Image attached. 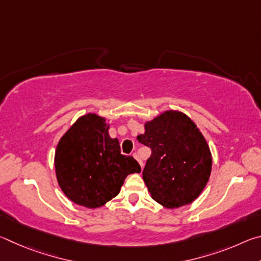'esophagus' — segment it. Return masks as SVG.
<instances>
[{
  "instance_id": "esophagus-1",
  "label": "esophagus",
  "mask_w": 261,
  "mask_h": 261,
  "mask_svg": "<svg viewBox=\"0 0 261 261\" xmlns=\"http://www.w3.org/2000/svg\"><path fill=\"white\" fill-rule=\"evenodd\" d=\"M132 156H134V158L136 159V160H137V161H138V163H139V165H140V167H141V168H143V161H141V160H140V158L138 156V154H137V153H134V155H132Z\"/></svg>"
}]
</instances>
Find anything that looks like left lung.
Returning <instances> with one entry per match:
<instances>
[{
	"mask_svg": "<svg viewBox=\"0 0 261 261\" xmlns=\"http://www.w3.org/2000/svg\"><path fill=\"white\" fill-rule=\"evenodd\" d=\"M137 139L152 149L143 170L151 197L167 208L189 205L200 196L212 171V153L191 118L166 110L144 124Z\"/></svg>",
	"mask_w": 261,
	"mask_h": 261,
	"instance_id": "left-lung-1",
	"label": "left lung"
}]
</instances>
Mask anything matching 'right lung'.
Masks as SVG:
<instances>
[{
  "mask_svg": "<svg viewBox=\"0 0 261 261\" xmlns=\"http://www.w3.org/2000/svg\"><path fill=\"white\" fill-rule=\"evenodd\" d=\"M108 130L105 117L87 113L78 117L57 144V183L79 206H103L120 193L127 175L140 173L139 163L121 154L120 141L110 138Z\"/></svg>",
  "mask_w": 261,
  "mask_h": 261,
  "instance_id": "1",
  "label": "right lung"
}]
</instances>
